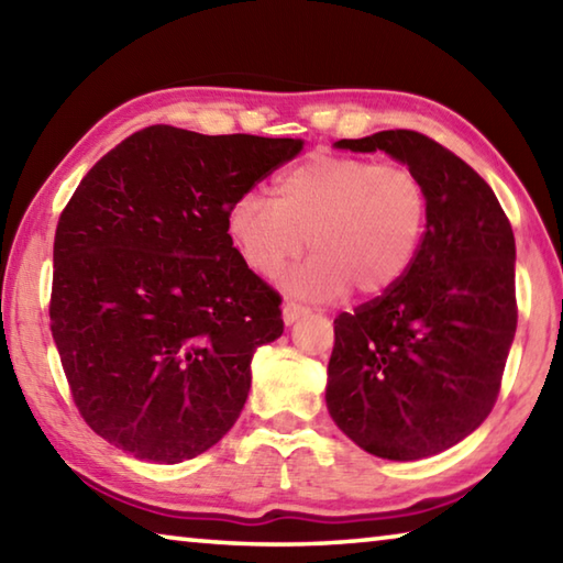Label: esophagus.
Wrapping results in <instances>:
<instances>
[{"instance_id":"1","label":"esophagus","mask_w":563,"mask_h":563,"mask_svg":"<svg viewBox=\"0 0 563 563\" xmlns=\"http://www.w3.org/2000/svg\"><path fill=\"white\" fill-rule=\"evenodd\" d=\"M310 312V308H305V305H300V302H285L283 305V320H285V325H292L295 320L298 318H302V316H308Z\"/></svg>"}]
</instances>
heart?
<instances>
[{
	"label": "heart",
	"instance_id": "heart-1",
	"mask_svg": "<svg viewBox=\"0 0 563 563\" xmlns=\"http://www.w3.org/2000/svg\"><path fill=\"white\" fill-rule=\"evenodd\" d=\"M430 198L417 174L373 158L316 154L283 170L273 203L247 194L228 211V238L253 273L273 278L305 251L292 290L379 298L405 280L424 241Z\"/></svg>",
	"mask_w": 563,
	"mask_h": 563
}]
</instances>
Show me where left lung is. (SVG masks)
Segmentation results:
<instances>
[{
    "mask_svg": "<svg viewBox=\"0 0 563 563\" xmlns=\"http://www.w3.org/2000/svg\"><path fill=\"white\" fill-rule=\"evenodd\" d=\"M335 146L402 161L424 184L430 216L405 280L335 318L328 412L369 454L424 460L472 434L499 397L517 332L511 223L487 180L424 133Z\"/></svg>",
    "mask_w": 563,
    "mask_h": 563,
    "instance_id": "1",
    "label": "left lung"
}]
</instances>
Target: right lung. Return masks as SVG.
<instances>
[{"mask_svg": "<svg viewBox=\"0 0 563 563\" xmlns=\"http://www.w3.org/2000/svg\"><path fill=\"white\" fill-rule=\"evenodd\" d=\"M300 139L141 129L97 161L54 235L52 335L74 405L136 460L178 464L231 430L280 295L228 238V211Z\"/></svg>", "mask_w": 563, "mask_h": 563, "instance_id": "add662e5", "label": "right lung"}]
</instances>
